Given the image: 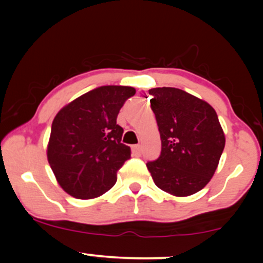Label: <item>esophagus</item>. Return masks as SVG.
Listing matches in <instances>:
<instances>
[{"label": "esophagus", "instance_id": "esophagus-1", "mask_svg": "<svg viewBox=\"0 0 263 263\" xmlns=\"http://www.w3.org/2000/svg\"><path fill=\"white\" fill-rule=\"evenodd\" d=\"M141 152H142V148L140 144H135V146H132V153H134V156L136 157L141 156Z\"/></svg>", "mask_w": 263, "mask_h": 263}]
</instances>
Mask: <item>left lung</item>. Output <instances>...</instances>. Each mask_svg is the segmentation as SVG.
<instances>
[{
    "label": "left lung",
    "mask_w": 263,
    "mask_h": 263,
    "mask_svg": "<svg viewBox=\"0 0 263 263\" xmlns=\"http://www.w3.org/2000/svg\"><path fill=\"white\" fill-rule=\"evenodd\" d=\"M162 141L158 159L147 163L153 182L176 197H188L210 182L225 147L215 110L176 87L149 90Z\"/></svg>",
    "instance_id": "8db88e82"
}]
</instances>
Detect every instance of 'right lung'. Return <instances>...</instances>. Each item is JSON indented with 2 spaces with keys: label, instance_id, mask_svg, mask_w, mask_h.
Here are the masks:
<instances>
[{
  "label": "right lung",
  "instance_id": "right-lung-1",
  "mask_svg": "<svg viewBox=\"0 0 263 263\" xmlns=\"http://www.w3.org/2000/svg\"><path fill=\"white\" fill-rule=\"evenodd\" d=\"M136 90L96 87L69 102L52 123L47 157L59 185L78 199L98 198L115 185L117 171L131 157L116 123L120 108Z\"/></svg>",
  "mask_w": 263,
  "mask_h": 263
}]
</instances>
